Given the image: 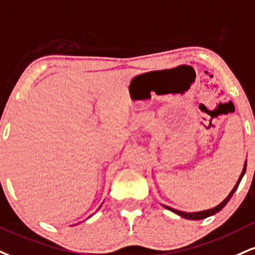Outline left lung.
Listing matches in <instances>:
<instances>
[{"mask_svg":"<svg viewBox=\"0 0 255 255\" xmlns=\"http://www.w3.org/2000/svg\"><path fill=\"white\" fill-rule=\"evenodd\" d=\"M245 172H246V164H245L244 171H242L241 176H240V178H239V180H238V183H236V185L234 186V188H233L231 194L227 196V198L225 199V201L222 202V203H220L219 205H217V207L213 208V209H208V210H204V211H198V213H184V211H179V210L172 209V208L166 207V205H164V207L166 208V209L172 211V213L177 214V215H179V216H182V217H185V219H188V220H203V219H207V217H209V216H211V215H215L216 213H219L220 210H222L223 208H225V205H226L227 203H228L229 199H231L232 196L234 195V192L236 191V189H238L239 184H240V182H241L242 177H244Z\"/></svg>","mask_w":255,"mask_h":255,"instance_id":"1","label":"left lung"}]
</instances>
